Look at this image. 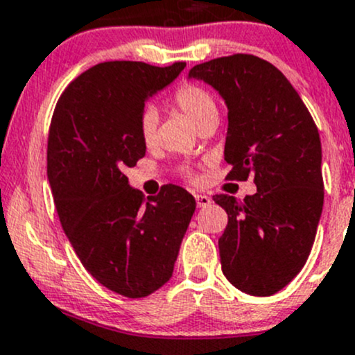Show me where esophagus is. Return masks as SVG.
I'll list each match as a JSON object with an SVG mask.
<instances>
[{
	"instance_id": "esophagus-1",
	"label": "esophagus",
	"mask_w": 355,
	"mask_h": 355,
	"mask_svg": "<svg viewBox=\"0 0 355 355\" xmlns=\"http://www.w3.org/2000/svg\"><path fill=\"white\" fill-rule=\"evenodd\" d=\"M195 198H196V205H198L200 208L207 207V205L211 203L210 196H207V195H195Z\"/></svg>"
}]
</instances>
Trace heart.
Wrapping results in <instances>:
<instances>
[{"label": "heart", "mask_w": 355, "mask_h": 355, "mask_svg": "<svg viewBox=\"0 0 355 355\" xmlns=\"http://www.w3.org/2000/svg\"><path fill=\"white\" fill-rule=\"evenodd\" d=\"M173 105L186 116L196 128H202L211 119H218V107L215 98L208 90L198 85H182L174 92ZM157 114L153 111H145L140 118V137L145 145H152L157 133Z\"/></svg>", "instance_id": "obj_1"}]
</instances>
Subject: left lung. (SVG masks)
<instances>
[{"mask_svg": "<svg viewBox=\"0 0 355 355\" xmlns=\"http://www.w3.org/2000/svg\"><path fill=\"white\" fill-rule=\"evenodd\" d=\"M227 105V178H254L257 193L215 195L229 215L218 239L222 272L250 295H272L301 272L323 210L318 128L291 82L268 61L234 54L189 69Z\"/></svg>", "mask_w": 355, "mask_h": 355, "instance_id": "left-lung-1", "label": "left lung"}]
</instances>
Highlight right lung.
Returning a JSON list of instances; mask_svg holds the SVG:
<instances>
[{
  "label": "right lung",
  "instance_id": "add662e5",
  "mask_svg": "<svg viewBox=\"0 0 355 355\" xmlns=\"http://www.w3.org/2000/svg\"><path fill=\"white\" fill-rule=\"evenodd\" d=\"M184 67L96 64L69 83L51 121L47 179L63 231L90 275L124 297H145L173 277L195 214V198L181 186L167 184L144 203L124 176L147 152L145 102Z\"/></svg>",
  "mask_w": 355,
  "mask_h": 355
}]
</instances>
